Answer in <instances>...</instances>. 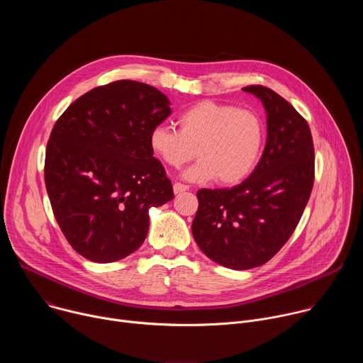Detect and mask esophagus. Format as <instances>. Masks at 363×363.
<instances>
[{
    "mask_svg": "<svg viewBox=\"0 0 363 363\" xmlns=\"http://www.w3.org/2000/svg\"><path fill=\"white\" fill-rule=\"evenodd\" d=\"M189 186L185 185V184H181V182H175L174 184V192L175 194H179V192H184V191H188Z\"/></svg>",
    "mask_w": 363,
    "mask_h": 363,
    "instance_id": "34e87169",
    "label": "esophagus"
}]
</instances>
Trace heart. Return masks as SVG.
<instances>
[{"label":"heart","mask_w":363,"mask_h":363,"mask_svg":"<svg viewBox=\"0 0 363 363\" xmlns=\"http://www.w3.org/2000/svg\"><path fill=\"white\" fill-rule=\"evenodd\" d=\"M177 125L178 130L153 128L149 146L171 168L182 167L196 155L199 161L184 174L189 181L217 178L223 185H233L247 178L260 158L264 125L252 111L203 100L184 111Z\"/></svg>","instance_id":"1"}]
</instances>
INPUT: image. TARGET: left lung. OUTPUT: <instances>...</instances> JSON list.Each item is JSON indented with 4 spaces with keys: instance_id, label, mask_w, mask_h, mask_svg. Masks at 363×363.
<instances>
[{
    "instance_id": "1",
    "label": "left lung",
    "mask_w": 363,
    "mask_h": 363,
    "mask_svg": "<svg viewBox=\"0 0 363 363\" xmlns=\"http://www.w3.org/2000/svg\"><path fill=\"white\" fill-rule=\"evenodd\" d=\"M262 100L267 142L240 185L199 189L192 235L213 262L248 270L267 263L296 230L315 182V147L306 119L264 86L242 89Z\"/></svg>"
}]
</instances>
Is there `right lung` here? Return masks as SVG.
<instances>
[{
  "instance_id": "1",
  "label": "right lung",
  "mask_w": 363,
  "mask_h": 363,
  "mask_svg": "<svg viewBox=\"0 0 363 363\" xmlns=\"http://www.w3.org/2000/svg\"><path fill=\"white\" fill-rule=\"evenodd\" d=\"M171 115L168 97L149 84L118 80L80 96L57 119L45 149L44 179L69 244L94 263L136 251L149 208L174 198L149 135Z\"/></svg>"
}]
</instances>
